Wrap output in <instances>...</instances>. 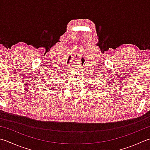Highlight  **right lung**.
<instances>
[{"label": "right lung", "instance_id": "add662e5", "mask_svg": "<svg viewBox=\"0 0 150 150\" xmlns=\"http://www.w3.org/2000/svg\"><path fill=\"white\" fill-rule=\"evenodd\" d=\"M52 90H54V88H52Z\"/></svg>", "mask_w": 150, "mask_h": 150}]
</instances>
